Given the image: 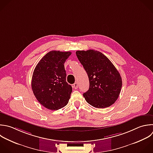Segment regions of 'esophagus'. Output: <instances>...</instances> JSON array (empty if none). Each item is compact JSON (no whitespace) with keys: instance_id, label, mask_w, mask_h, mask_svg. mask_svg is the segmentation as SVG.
<instances>
[{"instance_id":"obj_1","label":"esophagus","mask_w":153,"mask_h":153,"mask_svg":"<svg viewBox=\"0 0 153 153\" xmlns=\"http://www.w3.org/2000/svg\"><path fill=\"white\" fill-rule=\"evenodd\" d=\"M72 87H73L74 88L77 89V88H78V83H77V82H75V83L73 84Z\"/></svg>"}]
</instances>
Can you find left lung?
Returning a JSON list of instances; mask_svg holds the SVG:
<instances>
[{"mask_svg": "<svg viewBox=\"0 0 153 153\" xmlns=\"http://www.w3.org/2000/svg\"><path fill=\"white\" fill-rule=\"evenodd\" d=\"M76 54L89 79V89L83 94L87 102L97 108L114 104L120 95L122 79L112 62L93 50L77 51Z\"/></svg>", "mask_w": 153, "mask_h": 153, "instance_id": "left-lung-1", "label": "left lung"}]
</instances>
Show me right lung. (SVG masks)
<instances>
[{
    "label": "right lung",
    "mask_w": 153,
    "mask_h": 153,
    "mask_svg": "<svg viewBox=\"0 0 153 153\" xmlns=\"http://www.w3.org/2000/svg\"><path fill=\"white\" fill-rule=\"evenodd\" d=\"M71 54L70 51H51L41 59L33 71V94L38 101L48 109H59L69 102L72 88L66 81L64 63Z\"/></svg>",
    "instance_id": "add662e5"
}]
</instances>
